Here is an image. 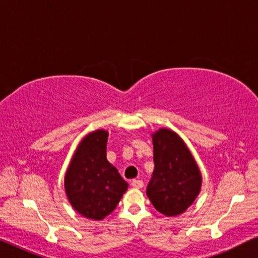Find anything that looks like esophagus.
<instances>
[{
  "label": "esophagus",
  "instance_id": "esophagus-1",
  "mask_svg": "<svg viewBox=\"0 0 258 258\" xmlns=\"http://www.w3.org/2000/svg\"><path fill=\"white\" fill-rule=\"evenodd\" d=\"M132 185L136 189H141L143 186V181H141V179H133Z\"/></svg>",
  "mask_w": 258,
  "mask_h": 258
}]
</instances>
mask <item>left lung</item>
Instances as JSON below:
<instances>
[{"instance_id":"1","label":"left lung","mask_w":258,"mask_h":258,"mask_svg":"<svg viewBox=\"0 0 258 258\" xmlns=\"http://www.w3.org/2000/svg\"><path fill=\"white\" fill-rule=\"evenodd\" d=\"M155 169L147 195L157 211L177 216L191 206L201 189V172L184 142L169 129L154 134Z\"/></svg>"}]
</instances>
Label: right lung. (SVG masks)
Listing matches in <instances>:
<instances>
[{
  "label": "right lung",
  "instance_id": "1",
  "mask_svg": "<svg viewBox=\"0 0 258 258\" xmlns=\"http://www.w3.org/2000/svg\"><path fill=\"white\" fill-rule=\"evenodd\" d=\"M108 133L97 130L80 143L66 174L69 202L77 213L102 220L115 210L128 183L107 160Z\"/></svg>",
  "mask_w": 258,
  "mask_h": 258
}]
</instances>
